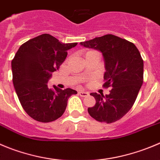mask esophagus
Masks as SVG:
<instances>
[{
	"mask_svg": "<svg viewBox=\"0 0 160 160\" xmlns=\"http://www.w3.org/2000/svg\"><path fill=\"white\" fill-rule=\"evenodd\" d=\"M78 94L80 96H81V97H88V96L89 95V92H85V91H79Z\"/></svg>",
	"mask_w": 160,
	"mask_h": 160,
	"instance_id": "1",
	"label": "esophagus"
}]
</instances>
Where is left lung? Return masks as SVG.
I'll list each match as a JSON object with an SVG mask.
<instances>
[{"label":"left lung","instance_id":"1","mask_svg":"<svg viewBox=\"0 0 160 160\" xmlns=\"http://www.w3.org/2000/svg\"><path fill=\"white\" fill-rule=\"evenodd\" d=\"M103 55L105 72L104 87H112L110 93L92 92L96 104L88 108L91 117L100 122L112 123L131 109L143 84L144 62L135 45L113 34H106L81 42Z\"/></svg>","mask_w":160,"mask_h":160}]
</instances>
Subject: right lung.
<instances>
[{
	"label": "right lung",
	"instance_id": "obj_1",
	"mask_svg": "<svg viewBox=\"0 0 160 160\" xmlns=\"http://www.w3.org/2000/svg\"><path fill=\"white\" fill-rule=\"evenodd\" d=\"M78 43H62L48 33L22 44L12 61V82L22 108L36 121L49 122L62 116L68 100L77 91L48 86L52 73L59 70L68 50Z\"/></svg>",
	"mask_w": 160,
	"mask_h": 160
}]
</instances>
